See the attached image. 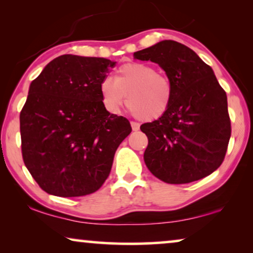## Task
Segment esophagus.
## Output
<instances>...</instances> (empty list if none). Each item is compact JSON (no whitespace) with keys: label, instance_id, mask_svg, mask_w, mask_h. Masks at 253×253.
Returning a JSON list of instances; mask_svg holds the SVG:
<instances>
[{"label":"esophagus","instance_id":"34e87169","mask_svg":"<svg viewBox=\"0 0 253 253\" xmlns=\"http://www.w3.org/2000/svg\"><path fill=\"white\" fill-rule=\"evenodd\" d=\"M139 123H137V122H131V127H132V130L133 131H138L139 130Z\"/></svg>","mask_w":253,"mask_h":253}]
</instances>
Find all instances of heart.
Listing matches in <instances>:
<instances>
[{"label":"heart","mask_w":253,"mask_h":253,"mask_svg":"<svg viewBox=\"0 0 253 253\" xmlns=\"http://www.w3.org/2000/svg\"><path fill=\"white\" fill-rule=\"evenodd\" d=\"M99 89L103 106L109 112H119L126 98L130 112L143 121H155L164 116L172 98L170 79L144 63L121 65L114 79H102Z\"/></svg>","instance_id":"heart-1"}]
</instances>
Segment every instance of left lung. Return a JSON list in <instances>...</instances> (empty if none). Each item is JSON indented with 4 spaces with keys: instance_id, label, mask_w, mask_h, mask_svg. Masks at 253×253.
Returning <instances> with one entry per match:
<instances>
[{
    "instance_id": "1",
    "label": "left lung",
    "mask_w": 253,
    "mask_h": 253,
    "mask_svg": "<svg viewBox=\"0 0 253 253\" xmlns=\"http://www.w3.org/2000/svg\"><path fill=\"white\" fill-rule=\"evenodd\" d=\"M166 71L172 85L167 113L140 126L148 138L147 168L169 184L202 179L223 162L231 134L227 95L212 68L192 49L172 40L133 53Z\"/></svg>"
}]
</instances>
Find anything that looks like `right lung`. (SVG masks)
<instances>
[{"label":"right lung","instance_id":"1","mask_svg":"<svg viewBox=\"0 0 253 253\" xmlns=\"http://www.w3.org/2000/svg\"><path fill=\"white\" fill-rule=\"evenodd\" d=\"M115 64L62 55L31 83L19 116L23 160L49 195L81 197L99 190L117 147L132 130L101 101L100 83Z\"/></svg>","mask_w":253,"mask_h":253}]
</instances>
